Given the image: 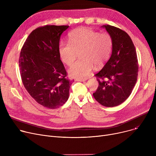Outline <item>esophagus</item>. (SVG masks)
I'll use <instances>...</instances> for the list:
<instances>
[{
    "instance_id": "obj_1",
    "label": "esophagus",
    "mask_w": 156,
    "mask_h": 156,
    "mask_svg": "<svg viewBox=\"0 0 156 156\" xmlns=\"http://www.w3.org/2000/svg\"><path fill=\"white\" fill-rule=\"evenodd\" d=\"M86 80H87V79H80V78L76 79V81H81V82H84V81H85Z\"/></svg>"
}]
</instances>
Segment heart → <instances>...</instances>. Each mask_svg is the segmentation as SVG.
Returning a JSON list of instances; mask_svg holds the SVG:
<instances>
[{"label": "heart", "instance_id": "obj_1", "mask_svg": "<svg viewBox=\"0 0 156 156\" xmlns=\"http://www.w3.org/2000/svg\"><path fill=\"white\" fill-rule=\"evenodd\" d=\"M69 43L61 42L59 53L62 61L68 66L76 59L78 54L81 61L73 64L68 70L73 78H87L94 68H99L111 57L112 40L108 33H102L82 27L71 31L69 35Z\"/></svg>", "mask_w": 156, "mask_h": 156}]
</instances>
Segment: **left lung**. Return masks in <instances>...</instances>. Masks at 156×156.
Here are the masks:
<instances>
[{
    "label": "left lung",
    "instance_id": "8db88e82",
    "mask_svg": "<svg viewBox=\"0 0 156 156\" xmlns=\"http://www.w3.org/2000/svg\"><path fill=\"white\" fill-rule=\"evenodd\" d=\"M112 40L111 56L95 76L99 87L93 94L95 100L105 107H115L125 102L136 83L138 64L135 47L125 31L111 25L101 27Z\"/></svg>",
    "mask_w": 156,
    "mask_h": 156
}]
</instances>
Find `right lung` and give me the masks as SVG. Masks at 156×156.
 Returning a JSON list of instances; mask_svg holds the SVG:
<instances>
[{
    "instance_id": "1",
    "label": "right lung",
    "mask_w": 156,
    "mask_h": 156,
    "mask_svg": "<svg viewBox=\"0 0 156 156\" xmlns=\"http://www.w3.org/2000/svg\"><path fill=\"white\" fill-rule=\"evenodd\" d=\"M69 26L47 25L33 31L24 42L19 65L24 87L40 105L55 109L66 102L71 81L60 59L59 46Z\"/></svg>"
}]
</instances>
